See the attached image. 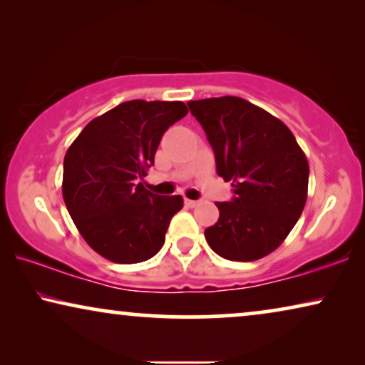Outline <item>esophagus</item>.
<instances>
[{"label":"esophagus","instance_id":"1","mask_svg":"<svg viewBox=\"0 0 365 365\" xmlns=\"http://www.w3.org/2000/svg\"><path fill=\"white\" fill-rule=\"evenodd\" d=\"M184 204H186L187 207H196L197 204H199V201H194V199H187V197H184Z\"/></svg>","mask_w":365,"mask_h":365}]
</instances>
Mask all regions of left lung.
<instances>
[{
    "instance_id": "obj_1",
    "label": "left lung",
    "mask_w": 365,
    "mask_h": 365,
    "mask_svg": "<svg viewBox=\"0 0 365 365\" xmlns=\"http://www.w3.org/2000/svg\"><path fill=\"white\" fill-rule=\"evenodd\" d=\"M234 197L216 202L219 219L204 231L227 261H257L281 246L307 199L309 163L281 119L236 96L189 101Z\"/></svg>"
}]
</instances>
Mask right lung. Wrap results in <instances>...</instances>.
I'll return each instance as SVG.
<instances>
[{"mask_svg":"<svg viewBox=\"0 0 365 365\" xmlns=\"http://www.w3.org/2000/svg\"><path fill=\"white\" fill-rule=\"evenodd\" d=\"M187 114L182 101L118 104L94 118L64 156L63 199L79 234L108 261L134 264L163 247L181 196H158L143 179L169 126Z\"/></svg>","mask_w":365,"mask_h":365,"instance_id":"add662e5","label":"right lung"}]
</instances>
